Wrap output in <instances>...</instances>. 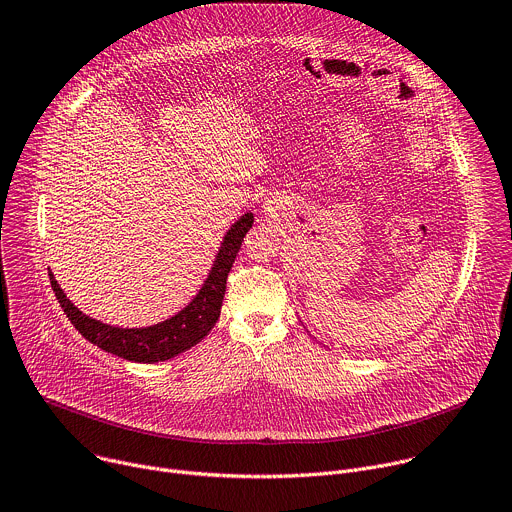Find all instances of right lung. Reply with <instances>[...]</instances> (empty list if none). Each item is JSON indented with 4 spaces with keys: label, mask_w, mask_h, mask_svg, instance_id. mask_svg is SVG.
<instances>
[{
    "label": "right lung",
    "mask_w": 512,
    "mask_h": 512,
    "mask_svg": "<svg viewBox=\"0 0 512 512\" xmlns=\"http://www.w3.org/2000/svg\"><path fill=\"white\" fill-rule=\"evenodd\" d=\"M252 224H254L252 212H246L238 222L232 224V228L224 236V242L218 250V256L212 264L208 278L203 280L193 300L171 319L151 327L123 329V327H111L107 323L96 321L84 315L80 309H76L74 302L66 298L64 290L60 288L52 272H50V284L68 321L92 345L135 363L167 361L191 349L193 345H197L218 323L220 311H222V300L226 294L228 274L244 242V236L248 234Z\"/></svg>",
    "instance_id": "obj_1"
}]
</instances>
